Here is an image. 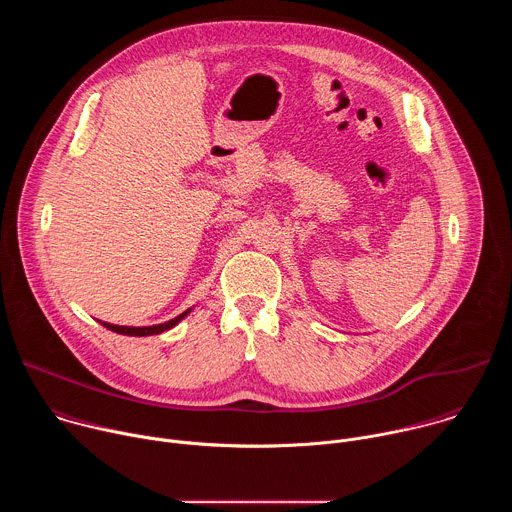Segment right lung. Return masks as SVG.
<instances>
[{"instance_id": "right-lung-1", "label": "right lung", "mask_w": 512, "mask_h": 512, "mask_svg": "<svg viewBox=\"0 0 512 512\" xmlns=\"http://www.w3.org/2000/svg\"><path fill=\"white\" fill-rule=\"evenodd\" d=\"M192 312V308H188L186 312H182L180 316L172 318L170 322H164V324H156V326H117V324H109V322H101L107 330L111 332H117V334H125V336H154V334H160V332H166L170 328H174L180 320H184L188 314Z\"/></svg>"}]
</instances>
